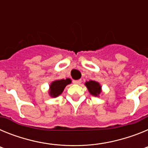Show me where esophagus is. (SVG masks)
<instances>
[{
	"mask_svg": "<svg viewBox=\"0 0 148 148\" xmlns=\"http://www.w3.org/2000/svg\"><path fill=\"white\" fill-rule=\"evenodd\" d=\"M73 83L75 84H80L82 83V80L79 79V80H74L73 81Z\"/></svg>",
	"mask_w": 148,
	"mask_h": 148,
	"instance_id": "esophagus-1",
	"label": "esophagus"
}]
</instances>
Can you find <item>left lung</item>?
<instances>
[{
    "mask_svg": "<svg viewBox=\"0 0 148 148\" xmlns=\"http://www.w3.org/2000/svg\"><path fill=\"white\" fill-rule=\"evenodd\" d=\"M85 85L87 86L89 92L92 95L97 96L100 94L101 86L98 82H95V81H90V82H86Z\"/></svg>",
    "mask_w": 148,
    "mask_h": 148,
    "instance_id": "8db88e82",
    "label": "left lung"
}]
</instances>
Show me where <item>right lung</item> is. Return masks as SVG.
Instances as JSON below:
<instances>
[{"label":"right lung","instance_id":"1","mask_svg":"<svg viewBox=\"0 0 148 148\" xmlns=\"http://www.w3.org/2000/svg\"><path fill=\"white\" fill-rule=\"evenodd\" d=\"M70 83H71V80L70 78L55 81L51 84L49 95L52 97H57L60 94H61L65 87Z\"/></svg>","mask_w":148,"mask_h":148}]
</instances>
